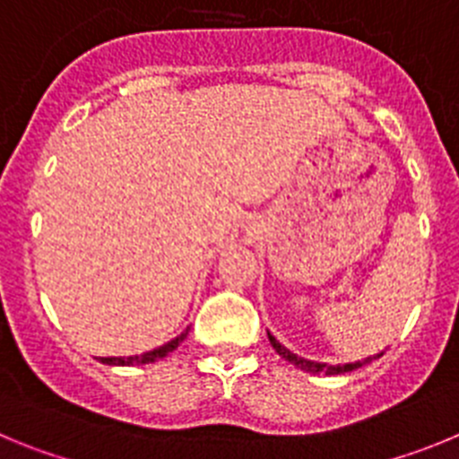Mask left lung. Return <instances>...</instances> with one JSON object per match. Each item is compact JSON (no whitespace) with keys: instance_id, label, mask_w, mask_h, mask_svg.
Masks as SVG:
<instances>
[{"instance_id":"obj_1","label":"left lung","mask_w":459,"mask_h":459,"mask_svg":"<svg viewBox=\"0 0 459 459\" xmlns=\"http://www.w3.org/2000/svg\"><path fill=\"white\" fill-rule=\"evenodd\" d=\"M269 340H271V344H273V350L278 351V354L282 356V359L290 360L291 366L301 368L303 372H315V375H342V372L356 370V368L363 366V363H368V360H375V359H379V356H381V354L370 356V359L363 360V363H360V360H359V363H344V366H326V363H315V360H307V359H301V356L291 354V351L287 350V347H282V344H280L278 340H275L271 333H269Z\"/></svg>"}]
</instances>
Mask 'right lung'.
I'll return each mask as SVG.
<instances>
[{"mask_svg": "<svg viewBox=\"0 0 459 459\" xmlns=\"http://www.w3.org/2000/svg\"><path fill=\"white\" fill-rule=\"evenodd\" d=\"M186 335H188V331H184L181 335H177L174 340H169V342L163 344V347L147 351V354H140V356H100L99 360H100V363H105V366H144V363H156V360L165 359L169 351L177 350V347H179V344L186 340Z\"/></svg>", "mask_w": 459, "mask_h": 459, "instance_id": "right-lung-1", "label": "right lung"}]
</instances>
